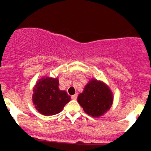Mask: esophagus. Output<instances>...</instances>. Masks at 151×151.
<instances>
[{
	"label": "esophagus",
	"instance_id": "obj_1",
	"mask_svg": "<svg viewBox=\"0 0 151 151\" xmlns=\"http://www.w3.org/2000/svg\"><path fill=\"white\" fill-rule=\"evenodd\" d=\"M72 99L73 100H76L77 99V93H76V94H74V95H73V96H72Z\"/></svg>",
	"mask_w": 151,
	"mask_h": 151
}]
</instances>
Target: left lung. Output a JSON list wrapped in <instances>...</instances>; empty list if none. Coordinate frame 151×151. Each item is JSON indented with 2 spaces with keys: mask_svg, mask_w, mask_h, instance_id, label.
Wrapping results in <instances>:
<instances>
[{
  "mask_svg": "<svg viewBox=\"0 0 151 151\" xmlns=\"http://www.w3.org/2000/svg\"><path fill=\"white\" fill-rule=\"evenodd\" d=\"M77 101L88 115L99 118L111 107L113 93L106 84L92 78L84 86L83 92L79 94Z\"/></svg>",
  "mask_w": 151,
  "mask_h": 151,
  "instance_id": "8db88e82",
  "label": "left lung"
}]
</instances>
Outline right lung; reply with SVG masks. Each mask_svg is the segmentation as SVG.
<instances>
[{
    "mask_svg": "<svg viewBox=\"0 0 151 151\" xmlns=\"http://www.w3.org/2000/svg\"><path fill=\"white\" fill-rule=\"evenodd\" d=\"M32 91L35 108L44 116L60 113L71 99L67 91L59 89L58 78L45 76L37 81Z\"/></svg>",
    "mask_w": 151,
    "mask_h": 151,
    "instance_id": "1",
    "label": "right lung"
}]
</instances>
